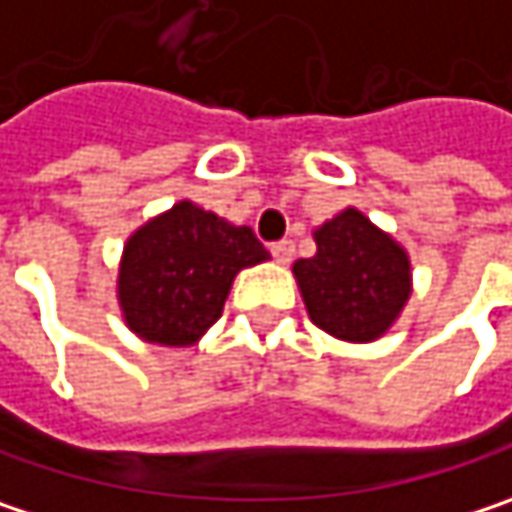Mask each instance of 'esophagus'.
<instances>
[{
  "mask_svg": "<svg viewBox=\"0 0 512 512\" xmlns=\"http://www.w3.org/2000/svg\"><path fill=\"white\" fill-rule=\"evenodd\" d=\"M269 252H272V257H275L278 263H290V260H293V243H290V240H278V243L269 246Z\"/></svg>",
  "mask_w": 512,
  "mask_h": 512,
  "instance_id": "obj_1",
  "label": "esophagus"
}]
</instances>
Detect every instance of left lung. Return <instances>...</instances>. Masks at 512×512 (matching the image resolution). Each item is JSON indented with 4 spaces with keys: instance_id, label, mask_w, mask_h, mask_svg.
<instances>
[{
    "instance_id": "obj_1",
    "label": "left lung",
    "mask_w": 512,
    "mask_h": 512,
    "mask_svg": "<svg viewBox=\"0 0 512 512\" xmlns=\"http://www.w3.org/2000/svg\"><path fill=\"white\" fill-rule=\"evenodd\" d=\"M316 255L293 263L307 316L343 343L381 340L413 293L404 246L357 208L313 231Z\"/></svg>"
}]
</instances>
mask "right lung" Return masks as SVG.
Listing matches in <instances>:
<instances>
[{"mask_svg":"<svg viewBox=\"0 0 512 512\" xmlns=\"http://www.w3.org/2000/svg\"><path fill=\"white\" fill-rule=\"evenodd\" d=\"M269 260L249 225H234L190 199L140 225L122 249L117 302L146 343L196 346L222 316L240 269Z\"/></svg>","mask_w":512,"mask_h":512,"instance_id":"right-lung-1","label":"right lung"}]
</instances>
